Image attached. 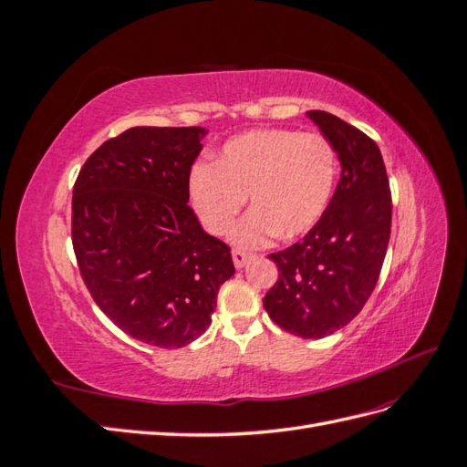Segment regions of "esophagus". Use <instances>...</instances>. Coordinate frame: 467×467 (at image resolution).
Wrapping results in <instances>:
<instances>
[{
  "label": "esophagus",
  "mask_w": 467,
  "mask_h": 467,
  "mask_svg": "<svg viewBox=\"0 0 467 467\" xmlns=\"http://www.w3.org/2000/svg\"><path fill=\"white\" fill-rule=\"evenodd\" d=\"M232 257H234V265H235V268H244V266L249 263V259H251L253 255H251V253L234 249V251H232Z\"/></svg>",
  "instance_id": "obj_1"
}]
</instances>
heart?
<instances>
[{
	"label": "heart",
	"instance_id": "obj_1",
	"mask_svg": "<svg viewBox=\"0 0 467 467\" xmlns=\"http://www.w3.org/2000/svg\"><path fill=\"white\" fill-rule=\"evenodd\" d=\"M337 153L321 134L261 129L228 140L214 165L199 163L189 177L191 202L204 228L222 235L249 196V214L235 225L237 247H261L275 235L307 234L331 201Z\"/></svg>",
	"mask_w": 467,
	"mask_h": 467
}]
</instances>
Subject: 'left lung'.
<instances>
[{"label": "left lung", "mask_w": 467, "mask_h": 467, "mask_svg": "<svg viewBox=\"0 0 467 467\" xmlns=\"http://www.w3.org/2000/svg\"><path fill=\"white\" fill-rule=\"evenodd\" d=\"M341 161L327 210L304 239L273 253L276 285L263 306L278 327L323 338L358 316L384 265L391 230V192L372 138L325 110H307Z\"/></svg>", "instance_id": "1"}]
</instances>
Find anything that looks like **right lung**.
<instances>
[{
	"mask_svg": "<svg viewBox=\"0 0 467 467\" xmlns=\"http://www.w3.org/2000/svg\"><path fill=\"white\" fill-rule=\"evenodd\" d=\"M208 132L134 126L99 146L74 185L72 244L103 314L146 345L181 348L212 323L235 268L202 230L189 177Z\"/></svg>",
	"mask_w": 467,
	"mask_h": 467,
	"instance_id": "1",
	"label": "right lung"
}]
</instances>
